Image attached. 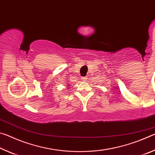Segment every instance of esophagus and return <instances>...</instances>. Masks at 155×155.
<instances>
[{
	"label": "esophagus",
	"instance_id": "1",
	"mask_svg": "<svg viewBox=\"0 0 155 155\" xmlns=\"http://www.w3.org/2000/svg\"><path fill=\"white\" fill-rule=\"evenodd\" d=\"M87 77H82V80H83V81H87Z\"/></svg>",
	"mask_w": 155,
	"mask_h": 155
}]
</instances>
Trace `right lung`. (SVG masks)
Returning <instances> with one entry per match:
<instances>
[{
  "label": "right lung",
  "mask_w": 155,
  "mask_h": 155,
  "mask_svg": "<svg viewBox=\"0 0 155 155\" xmlns=\"http://www.w3.org/2000/svg\"><path fill=\"white\" fill-rule=\"evenodd\" d=\"M67 87H68V88H69V87H70V85H69V84H68Z\"/></svg>",
  "instance_id": "obj_1"
}]
</instances>
